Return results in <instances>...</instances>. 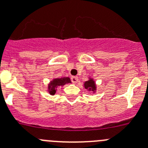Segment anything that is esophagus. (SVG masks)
<instances>
[{
    "label": "esophagus",
    "instance_id": "1",
    "mask_svg": "<svg viewBox=\"0 0 148 148\" xmlns=\"http://www.w3.org/2000/svg\"><path fill=\"white\" fill-rule=\"evenodd\" d=\"M71 80L73 83H77V81H78V77H76V76H73V77H71Z\"/></svg>",
    "mask_w": 148,
    "mask_h": 148
}]
</instances>
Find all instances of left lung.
I'll return each instance as SVG.
<instances>
[{
	"label": "left lung",
	"instance_id": "left-lung-1",
	"mask_svg": "<svg viewBox=\"0 0 148 148\" xmlns=\"http://www.w3.org/2000/svg\"><path fill=\"white\" fill-rule=\"evenodd\" d=\"M85 88L86 89L89 90H95L96 89V86H95V84H94V82L92 80V79H90V80L87 81V82H85V85H84Z\"/></svg>",
	"mask_w": 148,
	"mask_h": 148
}]
</instances>
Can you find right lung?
Listing matches in <instances>:
<instances>
[{"instance_id":"right-lung-1","label":"right lung","mask_w":148,"mask_h":148,"mask_svg":"<svg viewBox=\"0 0 148 148\" xmlns=\"http://www.w3.org/2000/svg\"><path fill=\"white\" fill-rule=\"evenodd\" d=\"M71 82V80L69 77L62 78V79H54L49 86V91L51 95H54L56 93V88L58 86H64L65 84Z\"/></svg>"}]
</instances>
